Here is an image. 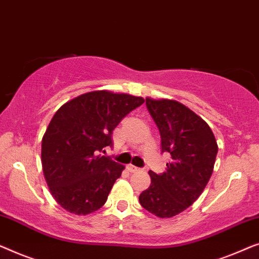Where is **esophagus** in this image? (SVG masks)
Listing matches in <instances>:
<instances>
[{"mask_svg": "<svg viewBox=\"0 0 259 259\" xmlns=\"http://www.w3.org/2000/svg\"><path fill=\"white\" fill-rule=\"evenodd\" d=\"M126 169H128V170L130 171V172H136V171L140 170V167L135 166V165H133V164H129V165H126Z\"/></svg>", "mask_w": 259, "mask_h": 259, "instance_id": "34e87169", "label": "esophagus"}]
</instances>
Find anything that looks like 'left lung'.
<instances>
[{
    "mask_svg": "<svg viewBox=\"0 0 259 259\" xmlns=\"http://www.w3.org/2000/svg\"><path fill=\"white\" fill-rule=\"evenodd\" d=\"M161 135V150L171 156L166 171H149L151 184L140 195L141 205L161 218L181 213L197 199L213 171L218 151L210 126L180 102L145 98Z\"/></svg>",
    "mask_w": 259,
    "mask_h": 259,
    "instance_id": "left-lung-1",
    "label": "left lung"
}]
</instances>
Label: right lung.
I'll return each mask as SVG.
<instances>
[{"label": "right lung", "mask_w": 259, "mask_h": 259, "mask_svg": "<svg viewBox=\"0 0 259 259\" xmlns=\"http://www.w3.org/2000/svg\"><path fill=\"white\" fill-rule=\"evenodd\" d=\"M144 103L142 97L105 90L83 94L56 111L42 140V166L49 190L69 212L88 214L104 205L124 165L109 156L112 131Z\"/></svg>", "instance_id": "obj_1"}]
</instances>
